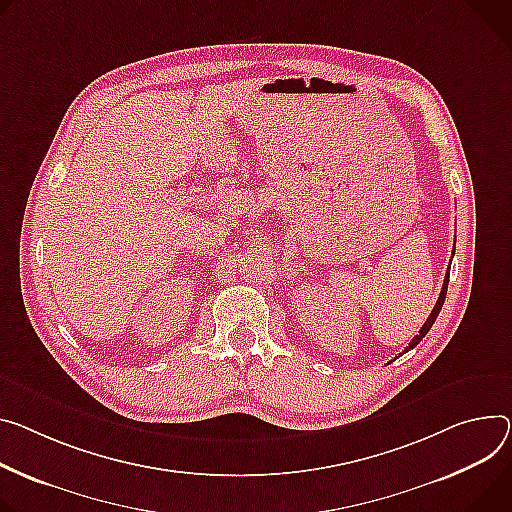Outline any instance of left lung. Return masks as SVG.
I'll use <instances>...</instances> for the list:
<instances>
[{"label":"left lung","instance_id":"left-lung-1","mask_svg":"<svg viewBox=\"0 0 512 512\" xmlns=\"http://www.w3.org/2000/svg\"><path fill=\"white\" fill-rule=\"evenodd\" d=\"M447 284H449V267H447V277H445V282H443V288H441V294H439V300H437V304H435V308L431 310V314H429V318H427V322L423 324L421 327V331H418V335L408 343V347H406V351H410L412 347H416L418 343L423 341V337L431 331V327H433V322L437 320V316H439V312H441V308H443V302H445V296H447Z\"/></svg>","mask_w":512,"mask_h":512}]
</instances>
